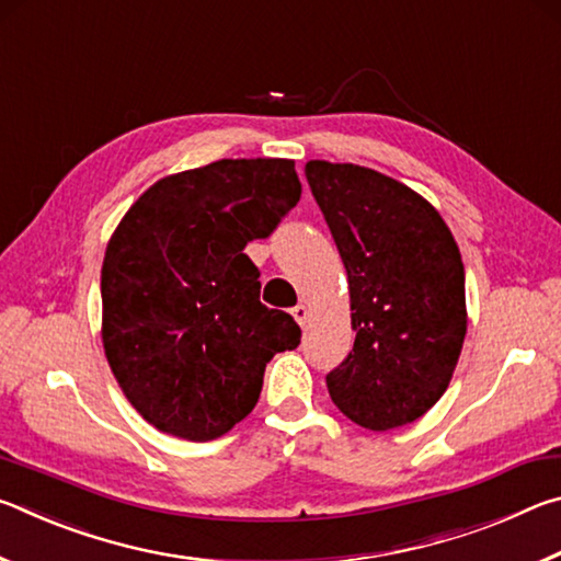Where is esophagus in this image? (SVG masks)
<instances>
[{
  "mask_svg": "<svg viewBox=\"0 0 561 561\" xmlns=\"http://www.w3.org/2000/svg\"><path fill=\"white\" fill-rule=\"evenodd\" d=\"M291 317L297 319L299 327L307 324V319H309V307H307V304H297V307L291 309Z\"/></svg>",
  "mask_w": 561,
  "mask_h": 561,
  "instance_id": "obj_1",
  "label": "esophagus"
}]
</instances>
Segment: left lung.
<instances>
[{
  "label": "left lung",
  "mask_w": 561,
  "mask_h": 561,
  "mask_svg": "<svg viewBox=\"0 0 561 561\" xmlns=\"http://www.w3.org/2000/svg\"><path fill=\"white\" fill-rule=\"evenodd\" d=\"M348 277L354 351L327 376L341 413L391 431L428 413L458 366L468 307L458 242L398 180L354 163L304 165Z\"/></svg>",
  "instance_id": "1"
}]
</instances>
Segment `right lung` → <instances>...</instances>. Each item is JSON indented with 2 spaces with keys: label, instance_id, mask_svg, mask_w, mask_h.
Masks as SVG:
<instances>
[{
  "label": "right lung",
  "instance_id": "obj_1",
  "mask_svg": "<svg viewBox=\"0 0 561 561\" xmlns=\"http://www.w3.org/2000/svg\"><path fill=\"white\" fill-rule=\"evenodd\" d=\"M289 158H225L150 185L101 267V341L128 403L158 431L207 443L252 413L264 366L299 346L260 301L247 242L299 203Z\"/></svg>",
  "mask_w": 561,
  "mask_h": 561
}]
</instances>
